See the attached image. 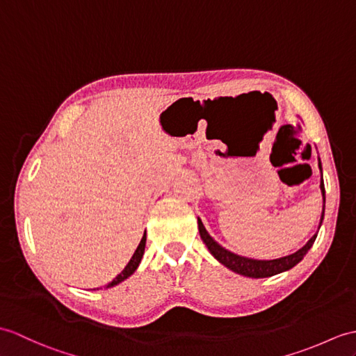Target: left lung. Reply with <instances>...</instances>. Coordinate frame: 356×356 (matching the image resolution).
Masks as SVG:
<instances>
[{"label": "left lung", "mask_w": 356, "mask_h": 356, "mask_svg": "<svg viewBox=\"0 0 356 356\" xmlns=\"http://www.w3.org/2000/svg\"><path fill=\"white\" fill-rule=\"evenodd\" d=\"M318 167L321 170L320 162H318ZM320 189H321V195H323V212H321V218H320V226H321V221H323V217H325V184H323V176H321ZM197 221H198V232H200L203 243L206 244V247H208V250L211 252L213 258H216L218 262H221L222 266H226L229 270L238 273V275H243V276H247V277H254V279L270 277V276H275V275H279V273L293 268L294 266H297V264H299L303 259V256L308 253V250L311 249L314 241H316V238H317V234H316L307 244L302 247V249H299L293 254L284 256V258H279V259L259 261V259L244 258V256H239V254H235L232 252L226 250L225 247H221L216 241V239H213L208 234V230L204 229L202 220L198 218Z\"/></svg>", "instance_id": "8db88e82"}]
</instances>
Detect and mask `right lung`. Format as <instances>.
Masks as SVG:
<instances>
[{"instance_id": "obj_1", "label": "right lung", "mask_w": 356, "mask_h": 356, "mask_svg": "<svg viewBox=\"0 0 356 356\" xmlns=\"http://www.w3.org/2000/svg\"><path fill=\"white\" fill-rule=\"evenodd\" d=\"M145 241H147V235L144 234V236H143V239H140V243H139V245H138V249L135 250V253H134V256H131L130 258V261H129V264L126 267H124V270L120 273V275L115 277L112 282H109L106 285V288H111V286H115V285H118L120 282H122V280H126L129 276H131L135 273V270L138 268V266H139V262H140V259H143V256H144V250H145Z\"/></svg>"}]
</instances>
